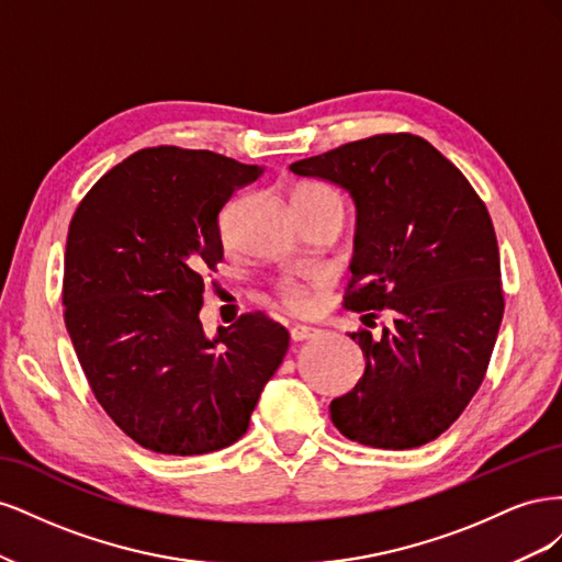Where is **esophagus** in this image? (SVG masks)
Segmentation results:
<instances>
[{
	"label": "esophagus",
	"mask_w": 562,
	"mask_h": 562,
	"mask_svg": "<svg viewBox=\"0 0 562 562\" xmlns=\"http://www.w3.org/2000/svg\"><path fill=\"white\" fill-rule=\"evenodd\" d=\"M321 330L314 328V326H293L291 328V339L293 342H302V339H312L316 337Z\"/></svg>",
	"instance_id": "34e87169"
}]
</instances>
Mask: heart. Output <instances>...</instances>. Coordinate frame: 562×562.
<instances>
[{"label": "heart", "instance_id": "heart-1", "mask_svg": "<svg viewBox=\"0 0 562 562\" xmlns=\"http://www.w3.org/2000/svg\"><path fill=\"white\" fill-rule=\"evenodd\" d=\"M295 211H337L345 215V201L333 187L323 182H300L293 194ZM318 279L310 281H283L279 285V297L288 310L304 312L310 307V291Z\"/></svg>", "mask_w": 562, "mask_h": 562}]
</instances>
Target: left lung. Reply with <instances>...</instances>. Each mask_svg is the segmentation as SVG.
<instances>
[{
  "label": "left lung",
  "instance_id": "8db88e82",
  "mask_svg": "<svg viewBox=\"0 0 562 562\" xmlns=\"http://www.w3.org/2000/svg\"><path fill=\"white\" fill-rule=\"evenodd\" d=\"M356 206L345 304L380 337L351 333L366 370L330 403L337 431L361 446L411 450L438 438L479 391L504 314L499 248L481 196L419 135L384 133L291 164Z\"/></svg>",
  "mask_w": 562,
  "mask_h": 562
}]
</instances>
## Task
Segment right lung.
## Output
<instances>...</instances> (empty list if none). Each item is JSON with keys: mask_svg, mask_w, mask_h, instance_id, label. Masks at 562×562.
<instances>
[{"mask_svg": "<svg viewBox=\"0 0 562 562\" xmlns=\"http://www.w3.org/2000/svg\"><path fill=\"white\" fill-rule=\"evenodd\" d=\"M260 176L209 149L149 147L100 178L70 223L67 333L98 403L151 452L236 443L288 351L262 314L215 337L199 321L203 277L223 262L220 211Z\"/></svg>", "mask_w": 562, "mask_h": 562, "instance_id": "obj_1", "label": "right lung"}]
</instances>
